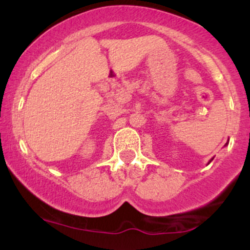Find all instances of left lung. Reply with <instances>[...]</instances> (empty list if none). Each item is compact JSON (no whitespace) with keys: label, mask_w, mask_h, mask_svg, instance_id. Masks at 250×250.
Listing matches in <instances>:
<instances>
[{"label":"left lung","mask_w":250,"mask_h":250,"mask_svg":"<svg viewBox=\"0 0 250 250\" xmlns=\"http://www.w3.org/2000/svg\"><path fill=\"white\" fill-rule=\"evenodd\" d=\"M226 145H227V143H226ZM211 161H213V159H211V160H210V161H209V162H211ZM209 162H208V163H209Z\"/></svg>","instance_id":"left-lung-1"}]
</instances>
